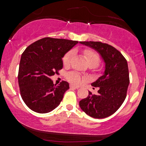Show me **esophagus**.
Here are the masks:
<instances>
[{
	"label": "esophagus",
	"instance_id": "esophagus-1",
	"mask_svg": "<svg viewBox=\"0 0 146 146\" xmlns=\"http://www.w3.org/2000/svg\"><path fill=\"white\" fill-rule=\"evenodd\" d=\"M70 88H79V86H77L72 85V84H70Z\"/></svg>",
	"mask_w": 146,
	"mask_h": 146
}]
</instances>
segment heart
Returning a JSON list of instances; mask_svg holds the SVG:
<instances>
[{"label": "heart", "mask_w": 146, "mask_h": 146, "mask_svg": "<svg viewBox=\"0 0 146 146\" xmlns=\"http://www.w3.org/2000/svg\"><path fill=\"white\" fill-rule=\"evenodd\" d=\"M82 52L85 56L88 64H91L94 67H96L97 65H98L100 61V58L98 54L95 50H91V49H84L82 50ZM73 55V50H70L64 54L62 58L63 65L65 66V67L70 65ZM66 76H67V80L74 84H79L84 79L83 76H82L80 74L76 72H70L67 74Z\"/></svg>", "instance_id": "1"}]
</instances>
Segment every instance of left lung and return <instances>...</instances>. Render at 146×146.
Masks as SVG:
<instances>
[{"label": "left lung", "instance_id": "left-lung-1", "mask_svg": "<svg viewBox=\"0 0 146 146\" xmlns=\"http://www.w3.org/2000/svg\"><path fill=\"white\" fill-rule=\"evenodd\" d=\"M95 49L106 63L104 74L91 84L98 87L96 95L88 91V96L79 101L81 109L94 118H106L115 113L127 97L129 84L127 61L113 46L98 41H81Z\"/></svg>", "mask_w": 146, "mask_h": 146}]
</instances>
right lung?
I'll return each instance as SVG.
<instances>
[{
  "label": "right lung",
  "instance_id": "add662e5",
  "mask_svg": "<svg viewBox=\"0 0 146 146\" xmlns=\"http://www.w3.org/2000/svg\"><path fill=\"white\" fill-rule=\"evenodd\" d=\"M76 43V40L46 37L35 41L24 51L18 83L22 100L31 110L47 113L59 106L70 88L69 84L62 81L56 85L50 77L62 70V58Z\"/></svg>",
  "mask_w": 146,
  "mask_h": 146
}]
</instances>
